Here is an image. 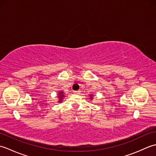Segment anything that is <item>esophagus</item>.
Segmentation results:
<instances>
[{"instance_id": "34e87169", "label": "esophagus", "mask_w": 156, "mask_h": 156, "mask_svg": "<svg viewBox=\"0 0 156 156\" xmlns=\"http://www.w3.org/2000/svg\"><path fill=\"white\" fill-rule=\"evenodd\" d=\"M73 92H74V94H79V93H80V91H79V90H76V91H74Z\"/></svg>"}]
</instances>
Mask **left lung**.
Returning a JSON list of instances; mask_svg holds the SVG:
<instances>
[{
    "label": "left lung",
    "instance_id": "8db88e82",
    "mask_svg": "<svg viewBox=\"0 0 156 156\" xmlns=\"http://www.w3.org/2000/svg\"><path fill=\"white\" fill-rule=\"evenodd\" d=\"M89 96H90V98H89V99H90V100H92V99H93L94 95L93 94H89Z\"/></svg>",
    "mask_w": 156,
    "mask_h": 156
}]
</instances>
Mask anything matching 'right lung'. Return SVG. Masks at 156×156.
I'll list each match as a JSON object with an SVG mask.
<instances>
[{
	"mask_svg": "<svg viewBox=\"0 0 156 156\" xmlns=\"http://www.w3.org/2000/svg\"><path fill=\"white\" fill-rule=\"evenodd\" d=\"M58 94H57V98H58V102L59 103H60V102H62V100L64 99V98L65 97V94H64V92H63V90H59L58 92Z\"/></svg>",
	"mask_w": 156,
	"mask_h": 156,
	"instance_id": "add662e5",
	"label": "right lung"
}]
</instances>
